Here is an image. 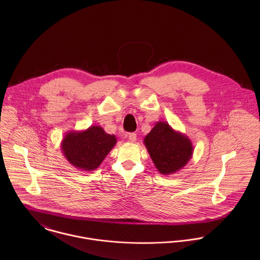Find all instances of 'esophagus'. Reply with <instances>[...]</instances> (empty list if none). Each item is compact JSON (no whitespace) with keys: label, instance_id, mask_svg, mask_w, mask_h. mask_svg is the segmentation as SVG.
I'll return each mask as SVG.
<instances>
[{"label":"esophagus","instance_id":"34e87169","mask_svg":"<svg viewBox=\"0 0 260 260\" xmlns=\"http://www.w3.org/2000/svg\"><path fill=\"white\" fill-rule=\"evenodd\" d=\"M136 134L135 133H129V135H128V139H129V141L130 142H135L136 141Z\"/></svg>","mask_w":260,"mask_h":260}]
</instances>
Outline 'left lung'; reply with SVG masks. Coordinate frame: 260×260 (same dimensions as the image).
Listing matches in <instances>:
<instances>
[{
	"instance_id": "1",
	"label": "left lung",
	"mask_w": 260,
	"mask_h": 260,
	"mask_svg": "<svg viewBox=\"0 0 260 260\" xmlns=\"http://www.w3.org/2000/svg\"><path fill=\"white\" fill-rule=\"evenodd\" d=\"M143 142L162 175H171L181 170L193 155V145L188 136L174 130L165 121H158Z\"/></svg>"
}]
</instances>
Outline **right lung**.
Returning a JSON list of instances; mask_svg holds the SVG:
<instances>
[{
	"instance_id": "1",
	"label": "right lung",
	"mask_w": 260,
	"mask_h": 260,
	"mask_svg": "<svg viewBox=\"0 0 260 260\" xmlns=\"http://www.w3.org/2000/svg\"><path fill=\"white\" fill-rule=\"evenodd\" d=\"M116 143L115 135L106 133L101 126L94 125L83 131L67 132L61 142V150L75 168L94 171Z\"/></svg>"
}]
</instances>
